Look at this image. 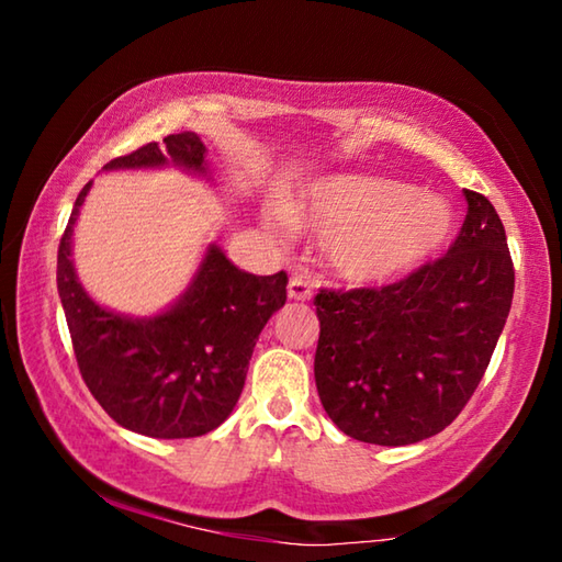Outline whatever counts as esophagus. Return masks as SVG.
<instances>
[{
  "mask_svg": "<svg viewBox=\"0 0 562 562\" xmlns=\"http://www.w3.org/2000/svg\"><path fill=\"white\" fill-rule=\"evenodd\" d=\"M288 294H290V300H297V302L310 300L312 297L310 280L302 278V274H292L290 284H288Z\"/></svg>",
  "mask_w": 562,
  "mask_h": 562,
  "instance_id": "esophagus-1",
  "label": "esophagus"
}]
</instances>
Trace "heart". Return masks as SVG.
Wrapping results in <instances>:
<instances>
[{
  "mask_svg": "<svg viewBox=\"0 0 562 562\" xmlns=\"http://www.w3.org/2000/svg\"><path fill=\"white\" fill-rule=\"evenodd\" d=\"M292 215L325 237L331 268L361 284L414 270L439 250L453 225L441 198L379 176L322 180Z\"/></svg>",
  "mask_w": 562,
  "mask_h": 562,
  "instance_id": "heart-1",
  "label": "heart"
}]
</instances>
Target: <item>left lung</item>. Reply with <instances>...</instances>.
Listing matches in <instances>:
<instances>
[{
	"label": "left lung",
	"instance_id": "8db88e82",
	"mask_svg": "<svg viewBox=\"0 0 562 562\" xmlns=\"http://www.w3.org/2000/svg\"><path fill=\"white\" fill-rule=\"evenodd\" d=\"M441 258L384 288L319 290L315 382L351 439L406 446L443 431L486 374L513 302L506 231L486 195Z\"/></svg>",
	"mask_w": 562,
	"mask_h": 562
}]
</instances>
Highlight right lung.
<instances>
[{
	"instance_id": "obj_1",
	"label": "right lung",
	"mask_w": 562,
	"mask_h": 562,
	"mask_svg": "<svg viewBox=\"0 0 562 562\" xmlns=\"http://www.w3.org/2000/svg\"><path fill=\"white\" fill-rule=\"evenodd\" d=\"M205 170V146L193 131L166 136L113 168L164 164ZM91 183L81 188L56 255V284L76 364L113 422L154 439H193L221 426L243 394L247 364L262 327L288 300V272L247 274L217 250L207 255L176 307L128 319L99 307L71 265V235Z\"/></svg>"
}]
</instances>
